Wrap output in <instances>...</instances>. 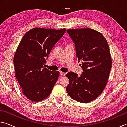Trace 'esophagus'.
Segmentation results:
<instances>
[{
  "mask_svg": "<svg viewBox=\"0 0 127 127\" xmlns=\"http://www.w3.org/2000/svg\"><path fill=\"white\" fill-rule=\"evenodd\" d=\"M60 75H61V76H65V73H64V72H60Z\"/></svg>",
  "mask_w": 127,
  "mask_h": 127,
  "instance_id": "1",
  "label": "esophagus"
}]
</instances>
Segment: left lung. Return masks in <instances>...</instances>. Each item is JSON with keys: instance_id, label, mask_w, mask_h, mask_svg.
<instances>
[{"instance_id": "obj_1", "label": "left lung", "mask_w": 127, "mask_h": 127, "mask_svg": "<svg viewBox=\"0 0 127 127\" xmlns=\"http://www.w3.org/2000/svg\"><path fill=\"white\" fill-rule=\"evenodd\" d=\"M67 32L74 42L78 61H82L83 72L80 76L72 72L66 74L69 79L66 91L77 101L89 103L101 94L108 82L112 65L108 43L101 33L89 28Z\"/></svg>"}]
</instances>
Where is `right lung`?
Listing matches in <instances>:
<instances>
[{
    "label": "right lung",
    "mask_w": 127,
    "mask_h": 127,
    "mask_svg": "<svg viewBox=\"0 0 127 127\" xmlns=\"http://www.w3.org/2000/svg\"><path fill=\"white\" fill-rule=\"evenodd\" d=\"M66 29L33 28L26 33L14 55L15 77L24 95L34 102L50 95L59 72L44 68L51 49L65 32Z\"/></svg>",
    "instance_id": "obj_1"
}]
</instances>
